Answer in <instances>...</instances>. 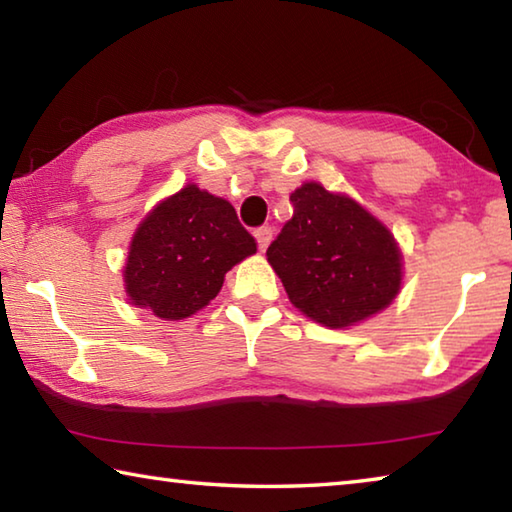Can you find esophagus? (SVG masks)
I'll return each instance as SVG.
<instances>
[{"mask_svg":"<svg viewBox=\"0 0 512 512\" xmlns=\"http://www.w3.org/2000/svg\"><path fill=\"white\" fill-rule=\"evenodd\" d=\"M255 239H257L259 250H266L268 244H271V239H273V230L268 228V225H264V228H257L255 230Z\"/></svg>","mask_w":512,"mask_h":512,"instance_id":"34e87169","label":"esophagus"}]
</instances>
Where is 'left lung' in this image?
<instances>
[{"instance_id":"8db88e82","label":"left lung","mask_w":512,"mask_h":512,"mask_svg":"<svg viewBox=\"0 0 512 512\" xmlns=\"http://www.w3.org/2000/svg\"><path fill=\"white\" fill-rule=\"evenodd\" d=\"M293 216L266 250L289 300L325 327H348L391 305L402 255L375 216L323 185L291 194Z\"/></svg>"}]
</instances>
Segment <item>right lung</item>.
Masks as SVG:
<instances>
[{"label": "right lung", "mask_w": 512, "mask_h": 512, "mask_svg": "<svg viewBox=\"0 0 512 512\" xmlns=\"http://www.w3.org/2000/svg\"><path fill=\"white\" fill-rule=\"evenodd\" d=\"M255 250L235 207L187 185L137 228L124 271L126 293L155 316L183 320L214 300L225 273Z\"/></svg>", "instance_id": "1"}]
</instances>
